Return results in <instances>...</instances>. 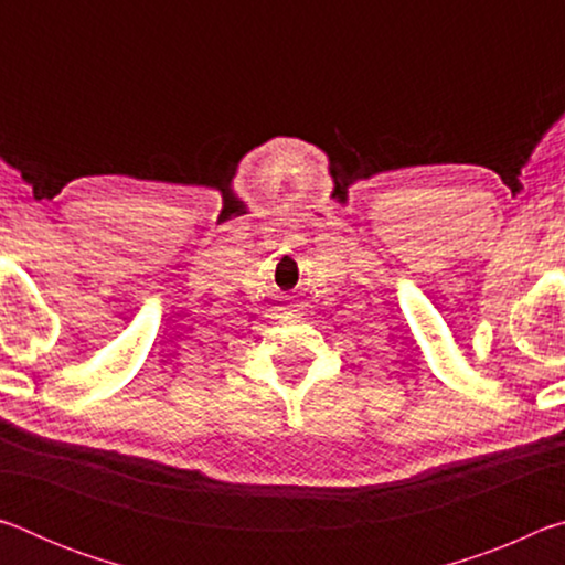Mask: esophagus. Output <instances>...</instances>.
I'll use <instances>...</instances> for the list:
<instances>
[{
	"label": "esophagus",
	"mask_w": 565,
	"mask_h": 565,
	"mask_svg": "<svg viewBox=\"0 0 565 565\" xmlns=\"http://www.w3.org/2000/svg\"><path fill=\"white\" fill-rule=\"evenodd\" d=\"M284 319H289V321H294V319H299V313H296V311H286V313H284Z\"/></svg>",
	"instance_id": "34e87169"
}]
</instances>
